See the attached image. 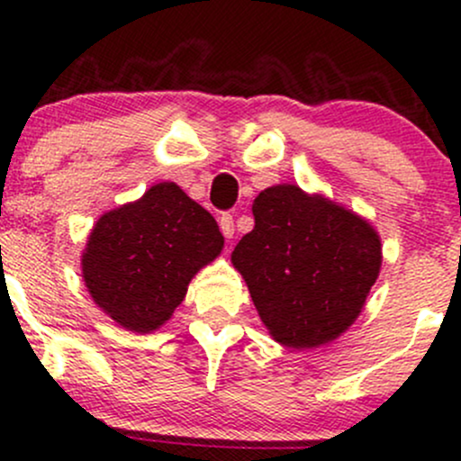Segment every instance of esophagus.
<instances>
[{
	"instance_id": "1",
	"label": "esophagus",
	"mask_w": 461,
	"mask_h": 461,
	"mask_svg": "<svg viewBox=\"0 0 461 461\" xmlns=\"http://www.w3.org/2000/svg\"><path fill=\"white\" fill-rule=\"evenodd\" d=\"M219 225L225 238H234V219H231V214H221Z\"/></svg>"
}]
</instances>
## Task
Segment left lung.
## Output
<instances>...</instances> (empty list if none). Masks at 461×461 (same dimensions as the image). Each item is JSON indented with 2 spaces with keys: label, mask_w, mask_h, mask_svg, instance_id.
<instances>
[{
  "label": "left lung",
  "mask_w": 461,
  "mask_h": 461,
  "mask_svg": "<svg viewBox=\"0 0 461 461\" xmlns=\"http://www.w3.org/2000/svg\"><path fill=\"white\" fill-rule=\"evenodd\" d=\"M256 227L231 264L279 345L312 348L336 340L362 312L382 268V240L368 221L294 184L262 190Z\"/></svg>",
  "instance_id": "obj_1"
}]
</instances>
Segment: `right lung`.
<instances>
[{
	"instance_id": "obj_1",
	"label": "right lung",
	"mask_w": 461,
	"mask_h": 461,
	"mask_svg": "<svg viewBox=\"0 0 461 461\" xmlns=\"http://www.w3.org/2000/svg\"><path fill=\"white\" fill-rule=\"evenodd\" d=\"M221 249L214 216L177 184L162 182L95 223L82 253V277L110 319L149 333L171 319L190 279Z\"/></svg>"
}]
</instances>
